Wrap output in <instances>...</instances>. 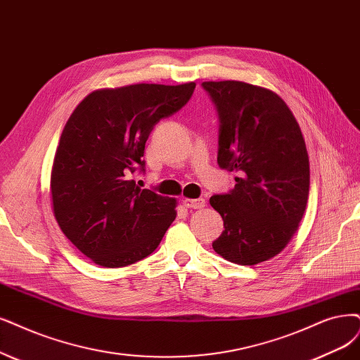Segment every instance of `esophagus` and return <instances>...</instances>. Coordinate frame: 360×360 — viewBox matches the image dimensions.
<instances>
[{
	"instance_id": "1",
	"label": "esophagus",
	"mask_w": 360,
	"mask_h": 360,
	"mask_svg": "<svg viewBox=\"0 0 360 360\" xmlns=\"http://www.w3.org/2000/svg\"><path fill=\"white\" fill-rule=\"evenodd\" d=\"M182 203L188 209H202L206 206L205 198H184Z\"/></svg>"
}]
</instances>
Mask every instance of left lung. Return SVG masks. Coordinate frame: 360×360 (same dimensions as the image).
<instances>
[{
	"label": "left lung",
	"mask_w": 360,
	"mask_h": 360,
	"mask_svg": "<svg viewBox=\"0 0 360 360\" xmlns=\"http://www.w3.org/2000/svg\"><path fill=\"white\" fill-rule=\"evenodd\" d=\"M219 118L218 165L234 188L210 197L224 219L212 243L240 265L267 261L290 240L309 198L310 167L301 129L281 96L242 82H205Z\"/></svg>",
	"instance_id": "obj_1"
}]
</instances>
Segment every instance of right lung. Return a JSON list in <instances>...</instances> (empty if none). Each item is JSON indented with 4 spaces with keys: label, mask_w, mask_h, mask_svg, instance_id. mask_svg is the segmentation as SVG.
I'll return each mask as SVG.
<instances>
[{
    "label": "right lung",
    "mask_w": 360,
    "mask_h": 360,
    "mask_svg": "<svg viewBox=\"0 0 360 360\" xmlns=\"http://www.w3.org/2000/svg\"><path fill=\"white\" fill-rule=\"evenodd\" d=\"M195 83L131 84L91 91L66 122L51 169L53 212L63 234L93 262L117 269L157 249L176 202L141 190L154 126L187 105Z\"/></svg>",
    "instance_id": "add662e5"
}]
</instances>
